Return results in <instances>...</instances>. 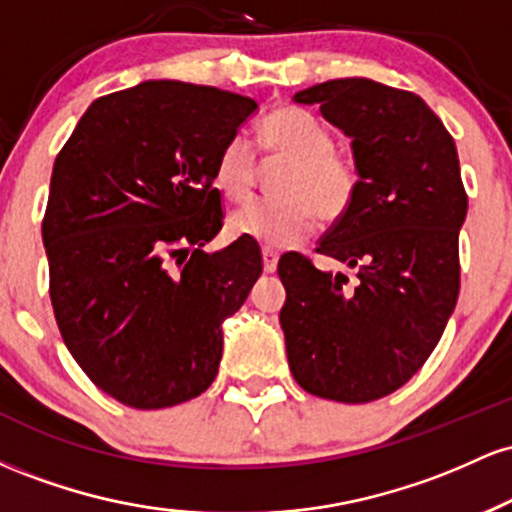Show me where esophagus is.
Listing matches in <instances>:
<instances>
[{"instance_id":"34e87169","label":"esophagus","mask_w":512,"mask_h":512,"mask_svg":"<svg viewBox=\"0 0 512 512\" xmlns=\"http://www.w3.org/2000/svg\"><path fill=\"white\" fill-rule=\"evenodd\" d=\"M276 262H279V255H276L274 250L264 248V250H262V264H264V272H267V274H274V272H276Z\"/></svg>"}]
</instances>
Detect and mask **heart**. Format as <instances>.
I'll return each instance as SVG.
<instances>
[{
    "label": "heart",
    "mask_w": 512,
    "mask_h": 512,
    "mask_svg": "<svg viewBox=\"0 0 512 512\" xmlns=\"http://www.w3.org/2000/svg\"><path fill=\"white\" fill-rule=\"evenodd\" d=\"M332 132L301 108L274 110L260 127V149L267 161L286 168L276 175V197L255 199L228 216V233L264 248H291L310 236L315 216L339 221L354 204L358 173L354 161L334 151ZM257 158L245 137H231L214 163V185L231 202L250 195Z\"/></svg>",
    "instance_id": "heart-1"
}]
</instances>
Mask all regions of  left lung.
<instances>
[{"label":"left lung","instance_id":"obj_1","mask_svg":"<svg viewBox=\"0 0 512 512\" xmlns=\"http://www.w3.org/2000/svg\"><path fill=\"white\" fill-rule=\"evenodd\" d=\"M351 139L354 204L317 252L354 269L279 260L286 356L305 392L363 404L402 387L436 349L460 293L457 238L467 216L448 129L411 91L332 79L298 91Z\"/></svg>","mask_w":512,"mask_h":512}]
</instances>
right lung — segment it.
<instances>
[{"mask_svg": "<svg viewBox=\"0 0 512 512\" xmlns=\"http://www.w3.org/2000/svg\"><path fill=\"white\" fill-rule=\"evenodd\" d=\"M257 103L182 81H142L88 105L55 158L43 245L69 354L105 395L163 409L202 395L223 320L262 274L260 245L221 231L214 163Z\"/></svg>", "mask_w": 512, "mask_h": 512, "instance_id": "add662e5", "label": "right lung"}]
</instances>
